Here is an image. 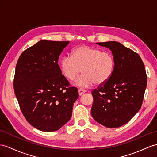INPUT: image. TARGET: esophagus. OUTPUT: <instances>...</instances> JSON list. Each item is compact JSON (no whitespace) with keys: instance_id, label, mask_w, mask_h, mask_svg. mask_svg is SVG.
Returning <instances> with one entry per match:
<instances>
[{"instance_id":"esophagus-1","label":"esophagus","mask_w":157,"mask_h":157,"mask_svg":"<svg viewBox=\"0 0 157 157\" xmlns=\"http://www.w3.org/2000/svg\"><path fill=\"white\" fill-rule=\"evenodd\" d=\"M85 93H86V90L85 89H78V94H79L80 96H81V95H82V94H83Z\"/></svg>"}]
</instances>
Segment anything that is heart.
I'll return each instance as SVG.
<instances>
[{
  "instance_id": "obj_1",
  "label": "heart",
  "mask_w": 157,
  "mask_h": 157,
  "mask_svg": "<svg viewBox=\"0 0 157 157\" xmlns=\"http://www.w3.org/2000/svg\"><path fill=\"white\" fill-rule=\"evenodd\" d=\"M114 67L115 60L110 52L86 45L74 48L71 56H63L60 62L61 72L69 81L75 80L82 70L84 74L75 82L81 87L106 83L112 76Z\"/></svg>"
}]
</instances>
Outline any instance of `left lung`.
Masks as SVG:
<instances>
[{
	"label": "left lung",
	"instance_id": "left-lung-1",
	"mask_svg": "<svg viewBox=\"0 0 157 157\" xmlns=\"http://www.w3.org/2000/svg\"><path fill=\"white\" fill-rule=\"evenodd\" d=\"M109 48L115 60L111 77L92 91L91 114L108 128L120 127L140 109L147 85V76L140 56L116 41L97 43Z\"/></svg>",
	"mask_w": 157,
	"mask_h": 157
}]
</instances>
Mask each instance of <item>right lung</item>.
Segmentation results:
<instances>
[{"label": "right lung", "mask_w": 157, "mask_h": 157, "mask_svg": "<svg viewBox=\"0 0 157 157\" xmlns=\"http://www.w3.org/2000/svg\"><path fill=\"white\" fill-rule=\"evenodd\" d=\"M68 43L42 40L22 52L17 63L15 95L26 120L41 131H55L65 124L78 97L58 64Z\"/></svg>", "instance_id": "obj_1"}]
</instances>
